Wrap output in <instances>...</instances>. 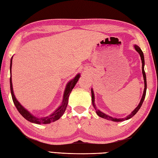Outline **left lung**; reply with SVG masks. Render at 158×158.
I'll list each match as a JSON object with an SVG mask.
<instances>
[{"mask_svg": "<svg viewBox=\"0 0 158 158\" xmlns=\"http://www.w3.org/2000/svg\"><path fill=\"white\" fill-rule=\"evenodd\" d=\"M134 48L135 49H136V50L137 51V52L140 54V56L141 57V60H142V71H143V78H144V92H143V97H142V99H141V100L139 103V104H138V106H137V107L136 108V109L131 112V113L128 115L127 117L125 118H113V117H110V116H108L106 115V114L103 113V112H102L100 110H99L98 109H97L95 108V98H94V93H93V89H91V97H92V104H93V107L95 108V111H96V113H97V114L99 116V117H100L102 118H106V119H108V120H110V121H117V122H119V121H125V120H127L129 119V118H131L132 117H134V116L136 114V112L139 110V109L140 108L141 106H142L143 103L144 102V98H145V95H146V91H147V78H146V74H145V72H144V54H143V51L141 50L140 48H139V46H136V45H135L134 46Z\"/></svg>", "mask_w": 158, "mask_h": 158, "instance_id": "1", "label": "left lung"}]
</instances>
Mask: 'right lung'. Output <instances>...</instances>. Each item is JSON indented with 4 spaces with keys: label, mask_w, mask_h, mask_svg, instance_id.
Here are the masks:
<instances>
[{
    "label": "right lung",
    "mask_w": 158,
    "mask_h": 158,
    "mask_svg": "<svg viewBox=\"0 0 158 158\" xmlns=\"http://www.w3.org/2000/svg\"><path fill=\"white\" fill-rule=\"evenodd\" d=\"M11 65H12V58L11 59V64H10V69H11ZM80 78V74L77 75L74 78H73L72 81H70L66 86L65 93H64L63 95V99L62 102V105L57 109V110L50 116H48L47 117H41V118H37L34 117L33 115H32L29 112H28L24 108H23L18 101L15 98V95L14 94V91H13V86H12V82H11V75L10 77V89H11V97L13 102H14V104L16 108L20 112V114L24 118H26L27 121L31 122V123H37V124H48L50 123L51 122H54L58 119H59L61 116H62L64 113V112L65 111V109L67 108V104H68V98L69 95L70 94L72 90L76 84L78 82V80Z\"/></svg>",
    "instance_id": "right-lung-1"
}]
</instances>
